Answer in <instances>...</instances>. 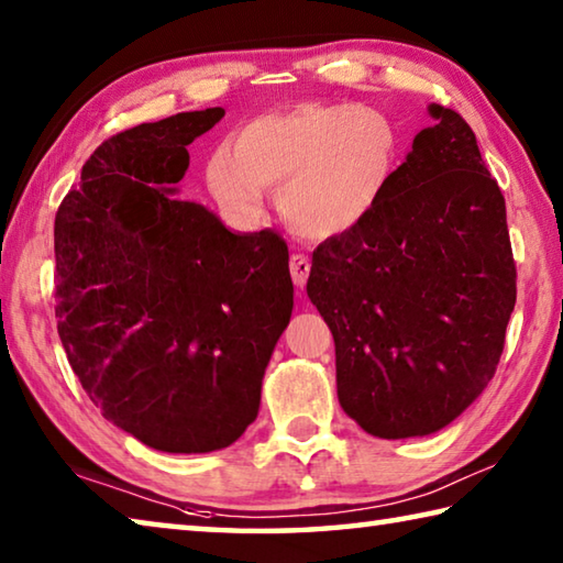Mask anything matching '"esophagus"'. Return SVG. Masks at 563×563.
<instances>
[{"instance_id": "1", "label": "esophagus", "mask_w": 563, "mask_h": 563, "mask_svg": "<svg viewBox=\"0 0 563 563\" xmlns=\"http://www.w3.org/2000/svg\"><path fill=\"white\" fill-rule=\"evenodd\" d=\"M308 275H310V261H308V255L292 253V255H290V278H292V283L298 285V288H302V285L308 283Z\"/></svg>"}]
</instances>
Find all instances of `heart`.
Here are the masks:
<instances>
[{"label": "heart", "instance_id": "b5f03b06", "mask_svg": "<svg viewBox=\"0 0 563 563\" xmlns=\"http://www.w3.org/2000/svg\"><path fill=\"white\" fill-rule=\"evenodd\" d=\"M399 154V131L379 109L302 101L243 123L231 146L208 156L206 184L241 225L258 221L265 188H278L283 221L302 238L328 241L377 211Z\"/></svg>", "mask_w": 563, "mask_h": 563}]
</instances>
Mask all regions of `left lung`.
Wrapping results in <instances>:
<instances>
[{"mask_svg":"<svg viewBox=\"0 0 563 563\" xmlns=\"http://www.w3.org/2000/svg\"><path fill=\"white\" fill-rule=\"evenodd\" d=\"M383 203L312 253L338 397L383 440L442 430L497 373L517 302L507 206L460 113L430 107Z\"/></svg>","mask_w":563,"mask_h":563,"instance_id":"left-lung-1","label":"left lung"}]
</instances>
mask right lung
Returning <instances> with one entry per match:
<instances>
[{
    "mask_svg": "<svg viewBox=\"0 0 563 563\" xmlns=\"http://www.w3.org/2000/svg\"><path fill=\"white\" fill-rule=\"evenodd\" d=\"M223 109L184 111L93 151L54 221L56 330L101 415L174 454L233 444L258 417L288 328V245L178 201L186 146Z\"/></svg>",
    "mask_w": 563,
    "mask_h": 563,
    "instance_id": "1",
    "label": "right lung"
}]
</instances>
